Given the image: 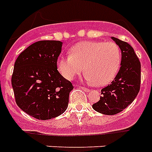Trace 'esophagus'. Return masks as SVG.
Returning <instances> with one entry per match:
<instances>
[{
	"label": "esophagus",
	"mask_w": 152,
	"mask_h": 152,
	"mask_svg": "<svg viewBox=\"0 0 152 152\" xmlns=\"http://www.w3.org/2000/svg\"><path fill=\"white\" fill-rule=\"evenodd\" d=\"M79 88L83 89V90L86 91V92H90V89H88V88H86V87H83V86H79Z\"/></svg>",
	"instance_id": "34e87169"
}]
</instances>
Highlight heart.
<instances>
[{"instance_id":"b5f03b06","label":"heart","mask_w":152,"mask_h":152,"mask_svg":"<svg viewBox=\"0 0 152 152\" xmlns=\"http://www.w3.org/2000/svg\"><path fill=\"white\" fill-rule=\"evenodd\" d=\"M70 53L57 62L63 77L71 81L85 68L86 82L97 86H105L115 78L122 61L119 46L111 42H81Z\"/></svg>"}]
</instances>
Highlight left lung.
<instances>
[{
    "label": "left lung",
    "mask_w": 152,
    "mask_h": 152,
    "mask_svg": "<svg viewBox=\"0 0 152 152\" xmlns=\"http://www.w3.org/2000/svg\"><path fill=\"white\" fill-rule=\"evenodd\" d=\"M122 52L121 67L112 82L101 89L102 96L93 108L104 115H113L126 108L137 96L140 87V63L133 47L112 37Z\"/></svg>",
    "instance_id": "8db88e82"
}]
</instances>
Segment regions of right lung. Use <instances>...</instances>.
Segmentation results:
<instances>
[{
  "label": "right lung",
  "mask_w": 152,
  "mask_h": 152,
  "mask_svg": "<svg viewBox=\"0 0 152 152\" xmlns=\"http://www.w3.org/2000/svg\"><path fill=\"white\" fill-rule=\"evenodd\" d=\"M59 41H40L22 52L14 65L12 86L17 105L30 116L48 120L66 110L72 83L57 70Z\"/></svg>",
  "instance_id": "obj_1"
}]
</instances>
